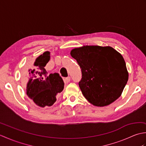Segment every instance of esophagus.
<instances>
[{
    "label": "esophagus",
    "instance_id": "34e87169",
    "mask_svg": "<svg viewBox=\"0 0 146 146\" xmlns=\"http://www.w3.org/2000/svg\"><path fill=\"white\" fill-rule=\"evenodd\" d=\"M70 80H71L70 77V76H68V77H66V78H64V81L65 83H68V82H70Z\"/></svg>",
    "mask_w": 146,
    "mask_h": 146
}]
</instances>
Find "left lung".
Segmentation results:
<instances>
[{
  "label": "left lung",
  "mask_w": 146,
  "mask_h": 146,
  "mask_svg": "<svg viewBox=\"0 0 146 146\" xmlns=\"http://www.w3.org/2000/svg\"><path fill=\"white\" fill-rule=\"evenodd\" d=\"M70 54L82 70L78 84L90 103L104 107L120 97L129 74L119 52L110 46H84L72 49Z\"/></svg>",
  "instance_id": "obj_1"
}]
</instances>
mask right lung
I'll list each match as a JSON object with an SVG mask.
<instances>
[{
  "mask_svg": "<svg viewBox=\"0 0 146 146\" xmlns=\"http://www.w3.org/2000/svg\"><path fill=\"white\" fill-rule=\"evenodd\" d=\"M50 52L46 51L36 58L33 65L23 77L26 86V94L35 103L41 107L51 106L56 100V97L64 88V82L58 73L49 74L45 66L50 60Z\"/></svg>",
  "mask_w": 146,
  "mask_h": 146,
  "instance_id": "add662e5",
  "label": "right lung"
}]
</instances>
